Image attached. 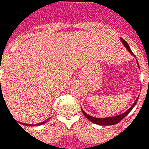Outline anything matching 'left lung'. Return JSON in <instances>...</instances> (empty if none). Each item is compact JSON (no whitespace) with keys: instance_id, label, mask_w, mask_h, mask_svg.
Listing matches in <instances>:
<instances>
[{"instance_id":"1","label":"left lung","mask_w":149,"mask_h":149,"mask_svg":"<svg viewBox=\"0 0 149 149\" xmlns=\"http://www.w3.org/2000/svg\"><path fill=\"white\" fill-rule=\"evenodd\" d=\"M121 40H122V43L123 44V45H124L125 47H127V49L130 52V54H132L133 55H134V54H133V52H131V50H130V47H129V45H128V44L127 43V41H125L123 39V38H121ZM137 62H138V61H137ZM138 66H139V65H138ZM138 98H137V100H136L134 103V105H133L132 106H131V107H130L127 111V112H125L124 113H123V114H121V115L117 116H112V117H108V118H95V117H93V116H89L88 114H87L84 110H82V112L83 113H84V115L87 117V120H89L91 122L94 123H95V124L102 125V126L114 125L118 123H120V121L123 119V118L126 117V116L129 114V112L133 109V108L134 107V105H136V103H137V102H138Z\"/></svg>"}]
</instances>
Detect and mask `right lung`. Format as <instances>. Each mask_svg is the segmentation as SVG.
Here are the masks:
<instances>
[{"instance_id":"1","label":"right lung","mask_w":149,"mask_h":149,"mask_svg":"<svg viewBox=\"0 0 149 149\" xmlns=\"http://www.w3.org/2000/svg\"><path fill=\"white\" fill-rule=\"evenodd\" d=\"M1 70V69H0ZM1 80V79H0ZM48 120H49V119H48ZM45 120V121H44V122H42V123H37V124H25V125H27V126H40V125H42V124H44V123H45L46 122H47V120Z\"/></svg>"}]
</instances>
